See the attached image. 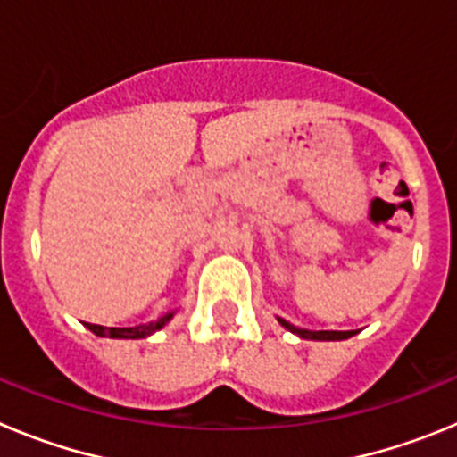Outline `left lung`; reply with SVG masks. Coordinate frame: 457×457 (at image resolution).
<instances>
[{
	"instance_id": "left-lung-1",
	"label": "left lung",
	"mask_w": 457,
	"mask_h": 457,
	"mask_svg": "<svg viewBox=\"0 0 457 457\" xmlns=\"http://www.w3.org/2000/svg\"><path fill=\"white\" fill-rule=\"evenodd\" d=\"M278 322H281L286 329H290V332L300 334L302 338H311V341H343V338H350L357 334V332H309V329H297V327H293L290 322L281 320V318H278Z\"/></svg>"
}]
</instances>
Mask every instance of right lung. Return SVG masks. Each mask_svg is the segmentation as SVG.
I'll list each match as a JSON object with an SVG mask.
<instances>
[{
    "instance_id": "obj_1",
    "label": "right lung",
    "mask_w": 457,
    "mask_h": 457,
    "mask_svg": "<svg viewBox=\"0 0 457 457\" xmlns=\"http://www.w3.org/2000/svg\"><path fill=\"white\" fill-rule=\"evenodd\" d=\"M173 313L169 316L160 318L157 322H148V325H137V327H103V325H91L87 322V327L91 329L93 334H98V337H109V338H146L151 337L153 332H157L164 322L171 320Z\"/></svg>"
}]
</instances>
